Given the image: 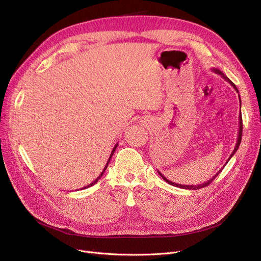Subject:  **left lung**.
Returning a JSON list of instances; mask_svg holds the SVG:
<instances>
[{
  "label": "left lung",
  "mask_w": 261,
  "mask_h": 261,
  "mask_svg": "<svg viewBox=\"0 0 261 261\" xmlns=\"http://www.w3.org/2000/svg\"><path fill=\"white\" fill-rule=\"evenodd\" d=\"M212 72H215V73H217V74H219V75H221V76H222L223 78H224V80L226 81V82H228V83H230L232 86H233V88L236 90V91H238L239 92V90H238V88H236V86L230 81V80H228V78L222 73V72H221V70H219L218 68H212ZM240 102H241V98H240ZM239 120H240V127H239V134H238V143H236V146H235V148H234V150H233V152L231 153V155L230 156H228V159H227V161L225 162V164L223 165V167H222V169H221L218 173H217V174L215 175V176H212L209 180H207V181H204V183H202V184H199V185H181V184H176V183H173V181H171V180H169L167 177H165L163 174H161V173L159 172V171H158V173H159V174H160V176L165 180V181H167V183H169V184H171V185H173V186H176V187H179V188H184V189H199V188H202V187H206V186H208L210 183H211V181L213 180V179H215L218 175H219V173L221 172V171H222L223 170V168L225 167V165H226V163L228 162V161H230L231 160V158L234 155V153L236 152V150H238L239 149V147H240V144H241V140H242V132H243V121H242V113H240V117H239Z\"/></svg>",
  "instance_id": "left-lung-1"
}]
</instances>
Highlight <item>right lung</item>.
<instances>
[{"instance_id":"add662e5","label":"right lung","mask_w":261,"mask_h":261,"mask_svg":"<svg viewBox=\"0 0 261 261\" xmlns=\"http://www.w3.org/2000/svg\"><path fill=\"white\" fill-rule=\"evenodd\" d=\"M117 145L118 144H116L115 146H114V148H113V150H112V152H111V154H110V158H109V160H108V162H107V164H106V167H105V169H103V171H102L101 172V174L96 178V179H94L93 181H92V183H90L89 185H87V186H85V187H83L82 189H86V188H88V187H90V186H92V185H94V184H96L97 183V181L101 178V176L102 175H103V173L106 172V170H107V168H108V165H109V162H110V160H111V158H112V155H113V153H114V151H115V149H116V147H117Z\"/></svg>"}]
</instances>
